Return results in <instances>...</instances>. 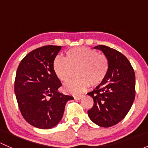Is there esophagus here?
I'll use <instances>...</instances> for the list:
<instances>
[{
  "mask_svg": "<svg viewBox=\"0 0 148 148\" xmlns=\"http://www.w3.org/2000/svg\"><path fill=\"white\" fill-rule=\"evenodd\" d=\"M74 99H77V100H79V99H81L82 98L84 97V95H77V96H74Z\"/></svg>",
  "mask_w": 148,
  "mask_h": 148,
  "instance_id": "obj_1",
  "label": "esophagus"
}]
</instances>
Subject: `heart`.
<instances>
[{
	"mask_svg": "<svg viewBox=\"0 0 148 148\" xmlns=\"http://www.w3.org/2000/svg\"><path fill=\"white\" fill-rule=\"evenodd\" d=\"M109 62L104 55L87 47H77L69 50L66 57L57 56L53 62L54 74L61 81L66 82L72 78L77 70L78 78L64 86L66 93L79 95L91 84L96 86L104 80L109 71Z\"/></svg>",
	"mask_w": 148,
	"mask_h": 148,
	"instance_id": "1",
	"label": "heart"
}]
</instances>
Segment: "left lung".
Listing matches in <instances>:
<instances>
[{"instance_id":"1","label":"left lung","mask_w":148,"mask_h":148,"mask_svg":"<svg viewBox=\"0 0 148 148\" xmlns=\"http://www.w3.org/2000/svg\"><path fill=\"white\" fill-rule=\"evenodd\" d=\"M101 50L109 62V71L104 81L87 94L94 99L88 110L90 120L102 127H110L125 118L135 97V75L129 60L122 53L104 45Z\"/></svg>"}]
</instances>
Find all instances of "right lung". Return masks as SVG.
Listing matches in <instances>:
<instances>
[{"mask_svg": "<svg viewBox=\"0 0 148 148\" xmlns=\"http://www.w3.org/2000/svg\"><path fill=\"white\" fill-rule=\"evenodd\" d=\"M60 46L48 45L28 53L17 69L14 91L22 116L40 129H51L63 117L65 105L74 98L60 93L62 86L53 70Z\"/></svg>", "mask_w": 148, "mask_h": 148, "instance_id": "obj_1", "label": "right lung"}]
</instances>
